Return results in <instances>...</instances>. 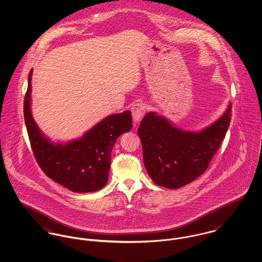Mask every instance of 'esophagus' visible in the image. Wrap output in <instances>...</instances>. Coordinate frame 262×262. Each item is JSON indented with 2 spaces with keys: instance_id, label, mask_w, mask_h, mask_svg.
<instances>
[{
  "instance_id": "34e87169",
  "label": "esophagus",
  "mask_w": 262,
  "mask_h": 262,
  "mask_svg": "<svg viewBox=\"0 0 262 262\" xmlns=\"http://www.w3.org/2000/svg\"><path fill=\"white\" fill-rule=\"evenodd\" d=\"M132 117L135 123H137L138 121H140V119L144 116L145 111H146V105L144 103H136L133 105L132 109Z\"/></svg>"
}]
</instances>
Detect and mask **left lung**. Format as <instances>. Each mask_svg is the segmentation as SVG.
Returning a JSON list of instances; mask_svg holds the SVG:
<instances>
[{
	"label": "left lung",
	"mask_w": 262,
	"mask_h": 262,
	"mask_svg": "<svg viewBox=\"0 0 262 262\" xmlns=\"http://www.w3.org/2000/svg\"><path fill=\"white\" fill-rule=\"evenodd\" d=\"M232 104L212 125L200 132L173 126L157 113L145 115L138 128L144 166L160 187L179 188L203 174L219 149L231 121Z\"/></svg>",
	"instance_id": "left-lung-1"
}]
</instances>
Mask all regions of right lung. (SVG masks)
<instances>
[{
  "instance_id": "add662e5",
  "label": "right lung",
  "mask_w": 262,
  "mask_h": 262,
  "mask_svg": "<svg viewBox=\"0 0 262 262\" xmlns=\"http://www.w3.org/2000/svg\"><path fill=\"white\" fill-rule=\"evenodd\" d=\"M31 79L24 100V119L31 148L44 173L75 192H92L106 186L111 152L118 137L132 128L130 111L113 114L95 125L79 139L53 143L38 128L31 114Z\"/></svg>"
}]
</instances>
